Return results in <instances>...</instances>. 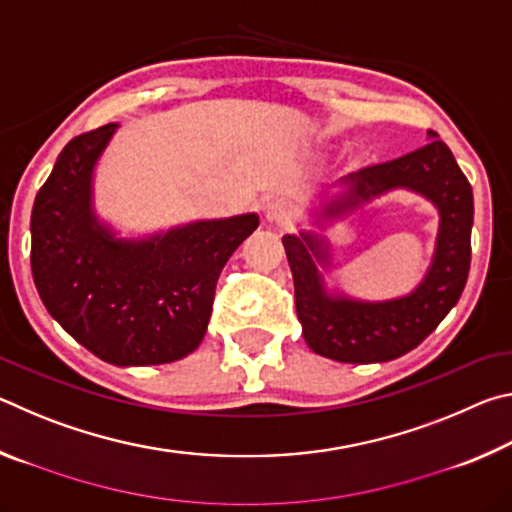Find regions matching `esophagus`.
<instances>
[{
  "label": "esophagus",
  "instance_id": "1",
  "mask_svg": "<svg viewBox=\"0 0 512 512\" xmlns=\"http://www.w3.org/2000/svg\"><path fill=\"white\" fill-rule=\"evenodd\" d=\"M262 212H264V219L268 223H284L289 219V207L280 198H271V201H266L262 205Z\"/></svg>",
  "mask_w": 512,
  "mask_h": 512
}]
</instances>
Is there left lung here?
Returning <instances> with one entry per match:
<instances>
[{
	"label": "left lung",
	"mask_w": 512,
	"mask_h": 512,
	"mask_svg": "<svg viewBox=\"0 0 512 512\" xmlns=\"http://www.w3.org/2000/svg\"><path fill=\"white\" fill-rule=\"evenodd\" d=\"M427 137V144L402 158L343 176L341 185L348 189L309 212L316 228L325 230L397 189L427 198L438 210V235L427 273L411 293L370 302L329 291L323 273L332 271V246L325 235L300 230L282 237L302 336L320 357L341 363L393 361L418 348L461 298L472 255V187L449 146L433 131Z\"/></svg>",
	"instance_id": "obj_1"
}]
</instances>
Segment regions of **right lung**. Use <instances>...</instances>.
<instances>
[{
	"instance_id": "right-lung-1",
	"label": "right lung",
	"mask_w": 512,
	"mask_h": 512,
	"mask_svg": "<svg viewBox=\"0 0 512 512\" xmlns=\"http://www.w3.org/2000/svg\"><path fill=\"white\" fill-rule=\"evenodd\" d=\"M119 124L74 137L31 212L33 282L51 318L112 366H158L201 345L216 280L255 212L119 237L94 210V169Z\"/></svg>"
}]
</instances>
